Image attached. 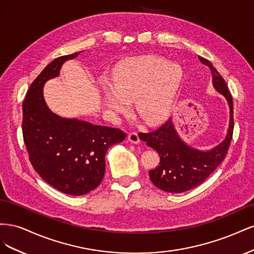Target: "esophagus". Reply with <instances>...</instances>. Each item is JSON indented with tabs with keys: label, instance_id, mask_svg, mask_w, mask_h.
Listing matches in <instances>:
<instances>
[{
	"label": "esophagus",
	"instance_id": "esophagus-1",
	"mask_svg": "<svg viewBox=\"0 0 254 254\" xmlns=\"http://www.w3.org/2000/svg\"><path fill=\"white\" fill-rule=\"evenodd\" d=\"M128 140H129V142H131L133 144H137L140 142V137H139V135H137L136 132L132 131L128 134Z\"/></svg>",
	"mask_w": 254,
	"mask_h": 254
}]
</instances>
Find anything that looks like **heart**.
I'll return each instance as SVG.
<instances>
[{"instance_id":"heart-1","label":"heart","mask_w":254,"mask_h":254,"mask_svg":"<svg viewBox=\"0 0 254 254\" xmlns=\"http://www.w3.org/2000/svg\"><path fill=\"white\" fill-rule=\"evenodd\" d=\"M183 79L182 70L166 59L142 56L124 61L113 74V87L103 83L105 105L114 113L134 99L137 115L148 125L164 122L172 112Z\"/></svg>"}]
</instances>
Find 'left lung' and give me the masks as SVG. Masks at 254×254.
Here are the masks:
<instances>
[{
	"label": "left lung",
	"mask_w": 254,
	"mask_h": 254,
	"mask_svg": "<svg viewBox=\"0 0 254 254\" xmlns=\"http://www.w3.org/2000/svg\"><path fill=\"white\" fill-rule=\"evenodd\" d=\"M199 60L210 67L214 88L224 95L230 107V125L226 139L209 151H201L184 143L177 133L172 119L155 131L140 133V139L160 156V163L155 170L149 171L151 182L167 193H183L201 184L226 158L232 140L234 120L233 102L225 79L209 60Z\"/></svg>",
	"instance_id": "8db88e82"
}]
</instances>
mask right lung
<instances>
[{"label":"right lung","mask_w":254,"mask_h":254,"mask_svg":"<svg viewBox=\"0 0 254 254\" xmlns=\"http://www.w3.org/2000/svg\"><path fill=\"white\" fill-rule=\"evenodd\" d=\"M79 53L58 57L45 66L30 84L22 106L23 140L34 170L50 186L73 196L84 195L99 186L107 150L126 137L118 128L60 118L45 104V81L58 76L64 61Z\"/></svg>","instance_id":"add662e5"}]
</instances>
